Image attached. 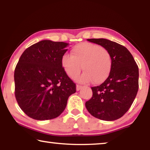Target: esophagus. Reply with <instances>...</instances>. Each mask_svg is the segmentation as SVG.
<instances>
[{"mask_svg":"<svg viewBox=\"0 0 150 150\" xmlns=\"http://www.w3.org/2000/svg\"><path fill=\"white\" fill-rule=\"evenodd\" d=\"M83 87L81 85H77V87H76V89H77V91H79L81 88H82Z\"/></svg>","mask_w":150,"mask_h":150,"instance_id":"34e87169","label":"esophagus"}]
</instances>
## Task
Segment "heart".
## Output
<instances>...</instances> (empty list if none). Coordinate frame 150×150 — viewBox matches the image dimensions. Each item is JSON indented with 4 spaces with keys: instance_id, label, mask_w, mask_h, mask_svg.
Segmentation results:
<instances>
[{
    "instance_id": "b5f03b06",
    "label": "heart",
    "mask_w": 150,
    "mask_h": 150,
    "mask_svg": "<svg viewBox=\"0 0 150 150\" xmlns=\"http://www.w3.org/2000/svg\"><path fill=\"white\" fill-rule=\"evenodd\" d=\"M61 63L70 78L77 77L81 66L84 72L77 77L79 82L88 83L93 81L95 84H99L110 74L112 57L110 52L99 45L81 43L72 48L71 55L63 54Z\"/></svg>"
}]
</instances>
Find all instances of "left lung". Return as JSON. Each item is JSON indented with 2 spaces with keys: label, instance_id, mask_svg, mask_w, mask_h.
<instances>
[{
  "label": "left lung",
  "instance_id": "left-lung-1",
  "mask_svg": "<svg viewBox=\"0 0 150 150\" xmlns=\"http://www.w3.org/2000/svg\"><path fill=\"white\" fill-rule=\"evenodd\" d=\"M87 40L110 52L112 68L105 82L91 87L93 96L85 106L94 117L115 120L124 116L135 99L139 87L138 65L128 49L118 43L104 38Z\"/></svg>",
  "mask_w": 150,
  "mask_h": 150
}]
</instances>
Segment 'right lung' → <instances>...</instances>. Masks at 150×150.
<instances>
[{
	"mask_svg": "<svg viewBox=\"0 0 150 150\" xmlns=\"http://www.w3.org/2000/svg\"><path fill=\"white\" fill-rule=\"evenodd\" d=\"M68 44L42 40L20 56L14 70L15 97L29 117L45 120L57 118L67 106L76 85L61 63Z\"/></svg>",
	"mask_w": 150,
	"mask_h": 150,
	"instance_id": "right-lung-1",
	"label": "right lung"
}]
</instances>
